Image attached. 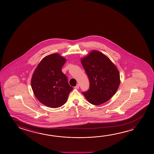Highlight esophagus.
I'll return each mask as SVG.
<instances>
[{"label":"esophagus","mask_w":154,"mask_h":154,"mask_svg":"<svg viewBox=\"0 0 154 154\" xmlns=\"http://www.w3.org/2000/svg\"><path fill=\"white\" fill-rule=\"evenodd\" d=\"M79 84H77V85H76V86H75L74 88H75V89H78V88H79Z\"/></svg>","instance_id":"34e87169"}]
</instances>
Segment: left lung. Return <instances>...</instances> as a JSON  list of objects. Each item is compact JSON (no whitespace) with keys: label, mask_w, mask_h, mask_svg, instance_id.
Masks as SVG:
<instances>
[{"label":"left lung","mask_w":154,"mask_h":154,"mask_svg":"<svg viewBox=\"0 0 154 154\" xmlns=\"http://www.w3.org/2000/svg\"><path fill=\"white\" fill-rule=\"evenodd\" d=\"M90 81V88L82 93L88 101L99 105L108 101L116 93L120 81L118 69L106 56L93 51L81 59Z\"/></svg>","instance_id":"left-lung-1"}]
</instances>
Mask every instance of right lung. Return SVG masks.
Segmentation results:
<instances>
[{"label": "right lung", "instance_id": "add662e5", "mask_svg": "<svg viewBox=\"0 0 154 154\" xmlns=\"http://www.w3.org/2000/svg\"><path fill=\"white\" fill-rule=\"evenodd\" d=\"M66 59L57 53L45 56L35 69L31 79L34 94L40 102L51 108L62 106L73 90L62 68Z\"/></svg>", "mask_w": 154, "mask_h": 154}]
</instances>
